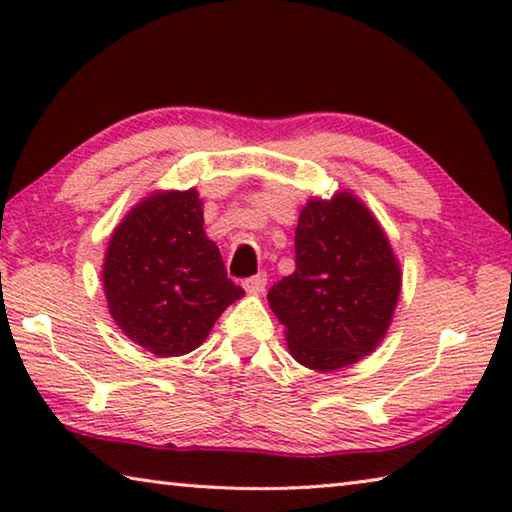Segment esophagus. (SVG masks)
I'll use <instances>...</instances> for the list:
<instances>
[{
  "label": "esophagus",
  "mask_w": 512,
  "mask_h": 512,
  "mask_svg": "<svg viewBox=\"0 0 512 512\" xmlns=\"http://www.w3.org/2000/svg\"><path fill=\"white\" fill-rule=\"evenodd\" d=\"M244 289L248 293H253V296H257V293H262L266 289V273H259V275L248 277V280H244Z\"/></svg>",
  "instance_id": "34e87169"
}]
</instances>
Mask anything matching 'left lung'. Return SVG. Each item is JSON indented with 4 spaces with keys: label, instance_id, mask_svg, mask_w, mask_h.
Returning <instances> with one entry per match:
<instances>
[{
    "label": "left lung",
    "instance_id": "left-lung-1",
    "mask_svg": "<svg viewBox=\"0 0 512 512\" xmlns=\"http://www.w3.org/2000/svg\"><path fill=\"white\" fill-rule=\"evenodd\" d=\"M400 264L379 221L350 192L311 198L296 228V271L268 291L302 366L332 372L377 348L400 298Z\"/></svg>",
    "mask_w": 512,
    "mask_h": 512
}]
</instances>
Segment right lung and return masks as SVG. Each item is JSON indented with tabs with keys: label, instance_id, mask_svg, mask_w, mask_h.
Listing matches in <instances>:
<instances>
[{
	"label": "right lung",
	"instance_id": "add662e5",
	"mask_svg": "<svg viewBox=\"0 0 512 512\" xmlns=\"http://www.w3.org/2000/svg\"><path fill=\"white\" fill-rule=\"evenodd\" d=\"M101 277L110 316L155 357L196 350L225 307L244 296L205 235L196 189L137 203L112 232Z\"/></svg>",
	"mask_w": 512,
	"mask_h": 512
}]
</instances>
